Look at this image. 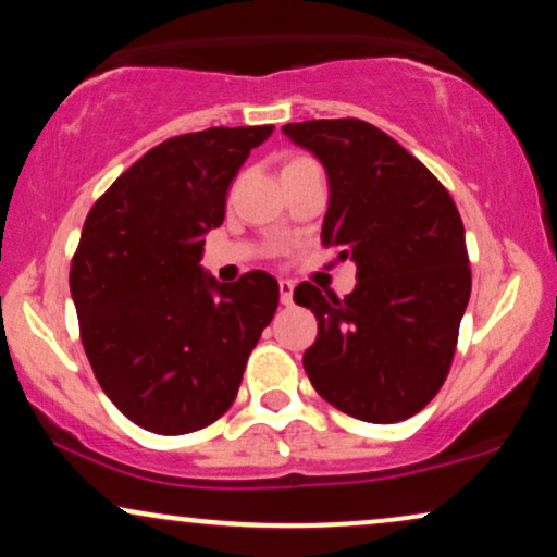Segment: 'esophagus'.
<instances>
[{
  "label": "esophagus",
  "mask_w": 557,
  "mask_h": 557,
  "mask_svg": "<svg viewBox=\"0 0 557 557\" xmlns=\"http://www.w3.org/2000/svg\"><path fill=\"white\" fill-rule=\"evenodd\" d=\"M280 300H283V306L293 304V283H290V280H280Z\"/></svg>",
  "instance_id": "34e87169"
}]
</instances>
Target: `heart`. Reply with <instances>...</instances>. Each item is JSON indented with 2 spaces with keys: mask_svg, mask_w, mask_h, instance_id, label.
Wrapping results in <instances>:
<instances>
[{
  "mask_svg": "<svg viewBox=\"0 0 557 557\" xmlns=\"http://www.w3.org/2000/svg\"><path fill=\"white\" fill-rule=\"evenodd\" d=\"M304 160H308V158H293L290 163H287V165H293V163H304Z\"/></svg>",
  "mask_w": 557,
  "mask_h": 557,
  "instance_id": "heart-1",
  "label": "heart"
}]
</instances>
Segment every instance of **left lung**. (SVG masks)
Masks as SVG:
<instances>
[{"instance_id":"1","label":"left lung","mask_w":557,"mask_h":557,"mask_svg":"<svg viewBox=\"0 0 557 557\" xmlns=\"http://www.w3.org/2000/svg\"><path fill=\"white\" fill-rule=\"evenodd\" d=\"M330 176L321 244L355 259L350 296L300 283L317 313L304 355L330 405L366 423L412 418L444 386L472 290L465 223L446 186L379 126L360 119L285 124Z\"/></svg>"}]
</instances>
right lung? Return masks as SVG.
Listing matches in <instances>:
<instances>
[{
  "instance_id": "obj_1",
  "label": "right lung",
  "mask_w": 557,
  "mask_h": 557,
  "mask_svg": "<svg viewBox=\"0 0 557 557\" xmlns=\"http://www.w3.org/2000/svg\"><path fill=\"white\" fill-rule=\"evenodd\" d=\"M270 134L212 126L165 139L87 212L70 267L79 339L100 388L145 431L181 435L223 418L277 311L272 274L225 285L199 267L227 186Z\"/></svg>"
}]
</instances>
